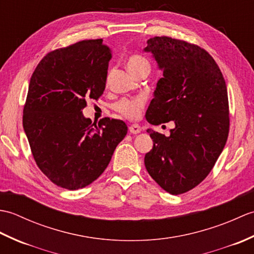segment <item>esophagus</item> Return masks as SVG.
Wrapping results in <instances>:
<instances>
[{
  "label": "esophagus",
  "mask_w": 254,
  "mask_h": 254,
  "mask_svg": "<svg viewBox=\"0 0 254 254\" xmlns=\"http://www.w3.org/2000/svg\"><path fill=\"white\" fill-rule=\"evenodd\" d=\"M128 131H130V133H132V134H137V133L142 131V127H141V126H139V124L133 123V124H131L130 127H128Z\"/></svg>",
  "instance_id": "1"
}]
</instances>
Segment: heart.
Returning a JSON list of instances; mask_svg holds the SVG:
<instances>
[{"label": "heart", "mask_w": 254, "mask_h": 254, "mask_svg": "<svg viewBox=\"0 0 254 254\" xmlns=\"http://www.w3.org/2000/svg\"><path fill=\"white\" fill-rule=\"evenodd\" d=\"M127 68L136 75L143 69H149L150 63L146 58L141 55H133L127 61ZM146 104V98L144 96L131 97V98H122L113 105V109L121 116L128 119H136Z\"/></svg>", "instance_id": "b5f03b06"}]
</instances>
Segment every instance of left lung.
<instances>
[{
	"label": "left lung",
	"mask_w": 254,
	"mask_h": 254,
	"mask_svg": "<svg viewBox=\"0 0 254 254\" xmlns=\"http://www.w3.org/2000/svg\"><path fill=\"white\" fill-rule=\"evenodd\" d=\"M152 52L161 77L146 111L154 126L174 121L170 135L148 128L154 146L144 163L150 177L170 194L198 186L213 169L229 133L226 82L213 57L203 48L170 37H154Z\"/></svg>",
	"instance_id": "1"
}]
</instances>
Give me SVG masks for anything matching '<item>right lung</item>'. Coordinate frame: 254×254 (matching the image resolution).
<instances>
[{"label":"right lung","instance_id":"1","mask_svg":"<svg viewBox=\"0 0 254 254\" xmlns=\"http://www.w3.org/2000/svg\"><path fill=\"white\" fill-rule=\"evenodd\" d=\"M111 49L82 40L48 53L31 75L23 127L37 166L67 190L90 185L105 171L127 133L122 120L84 118L87 99L104 94Z\"/></svg>","mask_w":254,"mask_h":254}]
</instances>
